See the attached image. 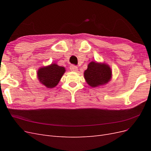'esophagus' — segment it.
Here are the masks:
<instances>
[{
	"label": "esophagus",
	"instance_id": "obj_1",
	"mask_svg": "<svg viewBox=\"0 0 151 151\" xmlns=\"http://www.w3.org/2000/svg\"><path fill=\"white\" fill-rule=\"evenodd\" d=\"M70 69L72 70V71H74V72H77V70H78V68H77V67L76 65H71L70 66Z\"/></svg>",
	"mask_w": 151,
	"mask_h": 151
}]
</instances>
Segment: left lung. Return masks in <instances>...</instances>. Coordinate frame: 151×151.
<instances>
[{
	"mask_svg": "<svg viewBox=\"0 0 151 151\" xmlns=\"http://www.w3.org/2000/svg\"><path fill=\"white\" fill-rule=\"evenodd\" d=\"M111 69L106 63L90 62L84 72V79L90 86L96 88L107 84L111 78Z\"/></svg>",
	"mask_w": 151,
	"mask_h": 151,
	"instance_id": "8db88e82",
	"label": "left lung"
}]
</instances>
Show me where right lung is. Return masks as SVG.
I'll use <instances>...</instances> for the list:
<instances>
[{
    "mask_svg": "<svg viewBox=\"0 0 151 151\" xmlns=\"http://www.w3.org/2000/svg\"><path fill=\"white\" fill-rule=\"evenodd\" d=\"M65 72V68L56 63L41 67L37 72L38 79L42 84L48 88L55 87Z\"/></svg>",
    "mask_w": 151,
    "mask_h": 151,
    "instance_id": "1",
    "label": "right lung"
}]
</instances>
